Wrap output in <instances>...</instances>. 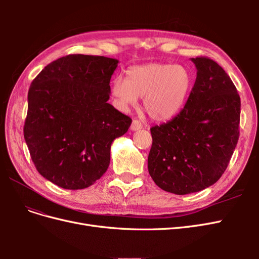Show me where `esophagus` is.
I'll return each mask as SVG.
<instances>
[{
  "mask_svg": "<svg viewBox=\"0 0 259 259\" xmlns=\"http://www.w3.org/2000/svg\"><path fill=\"white\" fill-rule=\"evenodd\" d=\"M142 127H143V125L138 120H133V122L131 124V128L133 131H138V130L142 128Z\"/></svg>",
  "mask_w": 259,
  "mask_h": 259,
  "instance_id": "34e87169",
  "label": "esophagus"
}]
</instances>
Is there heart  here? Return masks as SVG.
<instances>
[{
  "mask_svg": "<svg viewBox=\"0 0 259 259\" xmlns=\"http://www.w3.org/2000/svg\"><path fill=\"white\" fill-rule=\"evenodd\" d=\"M192 82L191 72L184 66L152 62L130 68L127 77L116 76L111 93L122 109L134 107L139 98H144L149 116L162 122L173 119L182 110Z\"/></svg>",
  "mask_w": 259,
  "mask_h": 259,
  "instance_id": "1",
  "label": "heart"
}]
</instances>
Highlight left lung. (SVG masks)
<instances>
[{
	"instance_id": "1",
	"label": "left lung",
	"mask_w": 259,
	"mask_h": 259,
	"mask_svg": "<svg viewBox=\"0 0 259 259\" xmlns=\"http://www.w3.org/2000/svg\"><path fill=\"white\" fill-rule=\"evenodd\" d=\"M197 79L184 109L150 128L148 170L164 191L189 194L214 185L239 140L241 100L230 76L207 57L191 58Z\"/></svg>"
}]
</instances>
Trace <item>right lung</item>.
I'll return each mask as SVG.
<instances>
[{
	"label": "right lung",
	"mask_w": 259,
	"mask_h": 259,
	"mask_svg": "<svg viewBox=\"0 0 259 259\" xmlns=\"http://www.w3.org/2000/svg\"><path fill=\"white\" fill-rule=\"evenodd\" d=\"M117 62L68 55L30 85L23 136L38 173L64 189H84L103 176L112 142L131 126V117L108 104Z\"/></svg>",
	"instance_id": "obj_1"
}]
</instances>
